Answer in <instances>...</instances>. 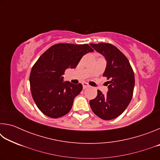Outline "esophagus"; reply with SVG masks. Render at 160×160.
Returning a JSON list of instances; mask_svg holds the SVG:
<instances>
[{
	"label": "esophagus",
	"instance_id": "esophagus-1",
	"mask_svg": "<svg viewBox=\"0 0 160 160\" xmlns=\"http://www.w3.org/2000/svg\"><path fill=\"white\" fill-rule=\"evenodd\" d=\"M89 86H90V85H89L87 83V82H83V83H82V87H83V89H86L87 88H88Z\"/></svg>",
	"mask_w": 160,
	"mask_h": 160
}]
</instances>
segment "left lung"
<instances>
[{
	"label": "left lung",
	"instance_id": "left-lung-1",
	"mask_svg": "<svg viewBox=\"0 0 160 160\" xmlns=\"http://www.w3.org/2000/svg\"><path fill=\"white\" fill-rule=\"evenodd\" d=\"M107 61L103 76L109 82L108 92L97 95L90 101L91 109L100 118L112 120L120 116L131 102L135 85L134 72L126 56L115 46L107 43L91 44Z\"/></svg>",
	"mask_w": 160,
	"mask_h": 160
}]
</instances>
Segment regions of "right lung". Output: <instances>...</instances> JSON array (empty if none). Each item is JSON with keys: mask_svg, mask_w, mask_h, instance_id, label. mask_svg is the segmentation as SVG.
I'll return each mask as SVG.
<instances>
[{"mask_svg": "<svg viewBox=\"0 0 160 160\" xmlns=\"http://www.w3.org/2000/svg\"><path fill=\"white\" fill-rule=\"evenodd\" d=\"M93 51L87 44H54L34 63L29 75L31 92L44 114L57 118L70 112L82 85L63 82L62 75L68 68H75L85 54Z\"/></svg>", "mask_w": 160, "mask_h": 160, "instance_id": "1", "label": "right lung"}]
</instances>
